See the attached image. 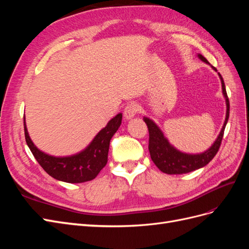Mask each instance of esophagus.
I'll use <instances>...</instances> for the list:
<instances>
[{
  "instance_id": "34e87169",
  "label": "esophagus",
  "mask_w": 249,
  "mask_h": 249,
  "mask_svg": "<svg viewBox=\"0 0 249 249\" xmlns=\"http://www.w3.org/2000/svg\"><path fill=\"white\" fill-rule=\"evenodd\" d=\"M139 112V106L136 103L127 104L124 111V116L125 119H132Z\"/></svg>"
}]
</instances>
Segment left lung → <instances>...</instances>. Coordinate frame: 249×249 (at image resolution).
<instances>
[{"label": "left lung", "mask_w": 249, "mask_h": 249, "mask_svg": "<svg viewBox=\"0 0 249 249\" xmlns=\"http://www.w3.org/2000/svg\"><path fill=\"white\" fill-rule=\"evenodd\" d=\"M198 58L201 61L210 64L208 60L202 55L198 54ZM213 70L217 71L215 67ZM219 74V78L221 80L222 84V92L225 97V102H227V116H225V122L221 129L219 136L217 137L213 145L211 146L206 152L197 155H191V154H185L179 152L177 148L173 147L168 140L164 137L162 131L159 129L152 119L144 117V122L147 125L148 133H149V141H148V149L150 158H152L153 162L156 164V166L159 168L164 173L167 175H183V173L191 172L193 170L199 169L213 159L216 156L218 149L220 147L221 141L223 138L225 125L228 124V120L230 117V102L227 94V90H225V85L221 74Z\"/></svg>", "instance_id": "8db88e82"}]
</instances>
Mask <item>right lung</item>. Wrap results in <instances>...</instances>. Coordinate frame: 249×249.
<instances>
[{
    "instance_id": "right-lung-1",
    "label": "right lung",
    "mask_w": 249,
    "mask_h": 249,
    "mask_svg": "<svg viewBox=\"0 0 249 249\" xmlns=\"http://www.w3.org/2000/svg\"><path fill=\"white\" fill-rule=\"evenodd\" d=\"M122 119L123 114L119 113L99 132L84 150L70 157H53L39 150L30 138L24 120L26 142L36 161L52 178L65 183H84L93 179L106 166L110 140L120 126Z\"/></svg>"
}]
</instances>
